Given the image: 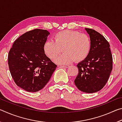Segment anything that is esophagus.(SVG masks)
I'll return each instance as SVG.
<instances>
[{
	"label": "esophagus",
	"instance_id": "obj_1",
	"mask_svg": "<svg viewBox=\"0 0 122 122\" xmlns=\"http://www.w3.org/2000/svg\"><path fill=\"white\" fill-rule=\"evenodd\" d=\"M60 67H61V68H67L69 67V66L68 65H61L60 66Z\"/></svg>",
	"mask_w": 122,
	"mask_h": 122
}]
</instances>
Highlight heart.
Instances as JSON below:
<instances>
[{
	"instance_id": "b5f03b06",
	"label": "heart",
	"mask_w": 122,
	"mask_h": 122,
	"mask_svg": "<svg viewBox=\"0 0 122 122\" xmlns=\"http://www.w3.org/2000/svg\"><path fill=\"white\" fill-rule=\"evenodd\" d=\"M92 46V40L88 35L66 30L55 34L52 41L45 42L43 49L45 55L51 60L54 59L62 49L64 53L57 56L55 62L65 65L74 60L77 62L83 61L89 54Z\"/></svg>"
}]
</instances>
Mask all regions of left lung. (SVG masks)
Returning <instances> with one entry per match:
<instances>
[{
    "instance_id": "obj_1",
    "label": "left lung",
    "mask_w": 122,
    "mask_h": 122,
    "mask_svg": "<svg viewBox=\"0 0 122 122\" xmlns=\"http://www.w3.org/2000/svg\"><path fill=\"white\" fill-rule=\"evenodd\" d=\"M92 40V49L83 61L78 63V74L74 82L80 90L94 93L104 87L112 69V56L108 41L100 33L86 28Z\"/></svg>"
}]
</instances>
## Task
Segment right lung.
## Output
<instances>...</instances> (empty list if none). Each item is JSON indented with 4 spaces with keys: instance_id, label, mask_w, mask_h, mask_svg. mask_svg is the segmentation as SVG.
Instances as JSON below:
<instances>
[{
    "instance_id": "right-lung-1",
    "label": "right lung",
    "mask_w": 122,
    "mask_h": 122,
    "mask_svg": "<svg viewBox=\"0 0 122 122\" xmlns=\"http://www.w3.org/2000/svg\"><path fill=\"white\" fill-rule=\"evenodd\" d=\"M49 33L34 29L14 41L8 55L11 76L18 86L28 92H38L50 80L57 67L44 53Z\"/></svg>"
}]
</instances>
